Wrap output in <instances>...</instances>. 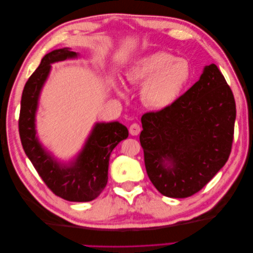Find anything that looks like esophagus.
I'll return each mask as SVG.
<instances>
[{"mask_svg":"<svg viewBox=\"0 0 253 253\" xmlns=\"http://www.w3.org/2000/svg\"><path fill=\"white\" fill-rule=\"evenodd\" d=\"M128 129H129V134H131L132 136H137L140 133L141 127L138 124H133V125H131V126H129Z\"/></svg>","mask_w":253,"mask_h":253,"instance_id":"34e87169","label":"esophagus"}]
</instances>
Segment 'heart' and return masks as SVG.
Segmentation results:
<instances>
[{"instance_id":"1","label":"heart","mask_w":253,"mask_h":253,"mask_svg":"<svg viewBox=\"0 0 253 253\" xmlns=\"http://www.w3.org/2000/svg\"><path fill=\"white\" fill-rule=\"evenodd\" d=\"M190 78L188 61L167 51H156L140 58L127 72L129 82L143 84L142 100L154 109H164L172 104L180 96Z\"/></svg>"}]
</instances>
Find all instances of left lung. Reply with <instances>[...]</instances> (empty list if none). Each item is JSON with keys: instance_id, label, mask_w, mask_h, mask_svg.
<instances>
[{"instance_id": "obj_1", "label": "left lung", "mask_w": 253, "mask_h": 253, "mask_svg": "<svg viewBox=\"0 0 253 253\" xmlns=\"http://www.w3.org/2000/svg\"><path fill=\"white\" fill-rule=\"evenodd\" d=\"M235 116L233 93L215 64L172 104L142 115L145 170L160 193L189 197L214 177L231 153Z\"/></svg>"}]
</instances>
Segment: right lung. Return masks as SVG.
I'll return each mask as SVG.
<instances>
[{
  "instance_id": "add662e5",
  "label": "right lung",
  "mask_w": 253,
  "mask_h": 253,
  "mask_svg": "<svg viewBox=\"0 0 253 253\" xmlns=\"http://www.w3.org/2000/svg\"><path fill=\"white\" fill-rule=\"evenodd\" d=\"M75 57L77 53L68 48L52 50L43 57L23 89L19 133L25 154L53 193L70 202H89L105 188L110 155L121 140L127 138V128L118 121L96 124L83 150L71 166L60 165L45 152L38 141L35 128L38 99L50 64Z\"/></svg>"
}]
</instances>
